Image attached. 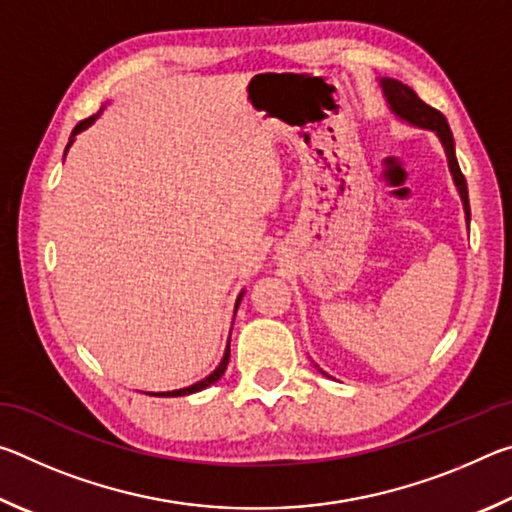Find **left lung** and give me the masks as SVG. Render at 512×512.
<instances>
[{
	"label": "left lung",
	"instance_id": "1",
	"mask_svg": "<svg viewBox=\"0 0 512 512\" xmlns=\"http://www.w3.org/2000/svg\"><path fill=\"white\" fill-rule=\"evenodd\" d=\"M379 85H381V92H384V99L388 103V110H391L397 119L406 121V124H409V126L427 128V131L436 133V137H438L440 144H443V149H445L449 173H452L456 192H458V196H461L463 212H465V223H467V228H470V198H467V183H465V176L461 173V167H458L454 135H452V131H449L447 119L440 115L436 108L427 106V103H424L418 97V94H415L409 88V85H404L402 81H397V79H379ZM320 372H323V370H320ZM323 375H327V372H323Z\"/></svg>",
	"mask_w": 512,
	"mask_h": 512
}]
</instances>
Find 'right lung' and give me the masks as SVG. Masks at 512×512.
<instances>
[{"label": "right lung", "mask_w": 512, "mask_h": 512, "mask_svg": "<svg viewBox=\"0 0 512 512\" xmlns=\"http://www.w3.org/2000/svg\"><path fill=\"white\" fill-rule=\"evenodd\" d=\"M106 108V106H103ZM103 108L97 112V115H92V117H88V119H83V121H79V124H76V128L72 131V137H69V144H67V149H65V155H67V151H69V146L74 144V140H76V135L79 133H83V131H88V128L94 124V121L99 119V115L103 112ZM241 298H244V291L239 293V298H237V302H235V314H237V307H239V302H241ZM228 361H230V341H228V345H225V352H223V359H221V363L219 366L214 368V372H210V375H207L205 379H201V381H196V384H192V386H187V388H178V391H164V393H149V395H155V397H183V395H192V393H198V391H203V388H207V386H212L214 381H219L221 377H223V372H225V368H228Z\"/></svg>", "instance_id": "add662e5"}]
</instances>
